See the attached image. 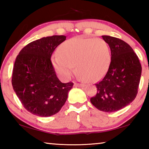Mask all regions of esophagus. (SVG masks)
Here are the masks:
<instances>
[{"mask_svg": "<svg viewBox=\"0 0 149 149\" xmlns=\"http://www.w3.org/2000/svg\"><path fill=\"white\" fill-rule=\"evenodd\" d=\"M74 86H75V87H85V85L84 84H77V83H75V84H74Z\"/></svg>", "mask_w": 149, "mask_h": 149, "instance_id": "esophagus-1", "label": "esophagus"}]
</instances>
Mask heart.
Here are the masks:
<instances>
[{"label":"heart","instance_id":"heart-1","mask_svg":"<svg viewBox=\"0 0 149 149\" xmlns=\"http://www.w3.org/2000/svg\"><path fill=\"white\" fill-rule=\"evenodd\" d=\"M110 62V49L104 40L83 37L63 42L58 54L52 58L55 71L64 80L70 77L75 65L81 77L99 80L107 74Z\"/></svg>","mask_w":149,"mask_h":149}]
</instances>
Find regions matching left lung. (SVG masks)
<instances>
[{
    "mask_svg": "<svg viewBox=\"0 0 149 149\" xmlns=\"http://www.w3.org/2000/svg\"><path fill=\"white\" fill-rule=\"evenodd\" d=\"M111 51V62L103 79L95 84L97 93L91 102L97 109L114 112L127 107L135 99L142 68L139 60L127 42L102 35Z\"/></svg>",
    "mask_w": 149,
    "mask_h": 149,
    "instance_id": "obj_1",
    "label": "left lung"
}]
</instances>
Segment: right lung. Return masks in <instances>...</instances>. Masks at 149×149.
I'll use <instances>...</instances> for the list:
<instances>
[{
  "mask_svg": "<svg viewBox=\"0 0 149 149\" xmlns=\"http://www.w3.org/2000/svg\"><path fill=\"white\" fill-rule=\"evenodd\" d=\"M64 35L42 37L24 47L15 61L12 84L22 105L41 117L56 114L68 99L72 82L63 84L57 77L50 58L64 42Z\"/></svg>",
  "mask_w": 149,
  "mask_h": 149,
  "instance_id": "add662e5",
  "label": "right lung"
}]
</instances>
